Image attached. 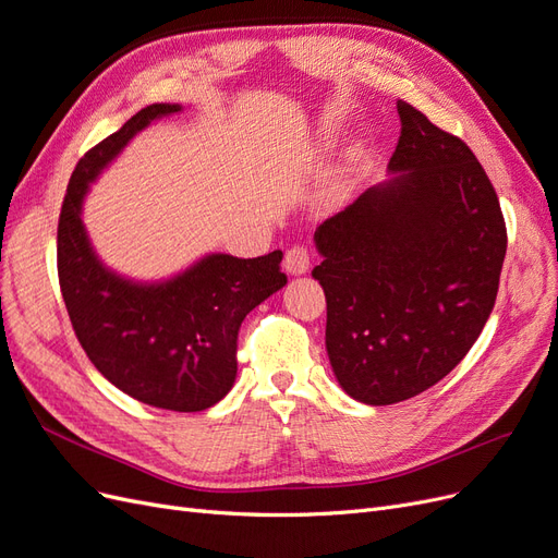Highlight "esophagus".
Masks as SVG:
<instances>
[{
  "mask_svg": "<svg viewBox=\"0 0 558 558\" xmlns=\"http://www.w3.org/2000/svg\"><path fill=\"white\" fill-rule=\"evenodd\" d=\"M310 263H312V256H310V251L305 246L289 248V253H286V258H283L286 272L293 275V277L305 275L310 269Z\"/></svg>",
  "mask_w": 558,
  "mask_h": 558,
  "instance_id": "1",
  "label": "esophagus"
}]
</instances>
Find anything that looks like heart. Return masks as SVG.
Instances as JSON below:
<instances>
[{
	"label": "heart",
	"mask_w": 558,
	"mask_h": 558,
	"mask_svg": "<svg viewBox=\"0 0 558 558\" xmlns=\"http://www.w3.org/2000/svg\"><path fill=\"white\" fill-rule=\"evenodd\" d=\"M340 197H342L340 193H332V195L328 197V202H330V205H335V202H340Z\"/></svg>",
	"instance_id": "heart-1"
}]
</instances>
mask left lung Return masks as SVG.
<instances>
[{
    "label": "left lung",
    "mask_w": 558,
    "mask_h": 558,
    "mask_svg": "<svg viewBox=\"0 0 558 558\" xmlns=\"http://www.w3.org/2000/svg\"><path fill=\"white\" fill-rule=\"evenodd\" d=\"M396 174L320 223L326 349L365 404L424 393L463 361L496 305L508 230L475 154L398 99Z\"/></svg>",
    "instance_id": "1"
}]
</instances>
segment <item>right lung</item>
<instances>
[{"instance_id": "add662e5", "label": "right lung", "mask_w": 558, "mask_h": 558, "mask_svg": "<svg viewBox=\"0 0 558 558\" xmlns=\"http://www.w3.org/2000/svg\"><path fill=\"white\" fill-rule=\"evenodd\" d=\"M177 111L181 105H150L78 160L58 223V277L74 332L99 373L150 408L202 412L238 377L242 320L286 286L283 253H209L172 279L140 283L102 265L81 221L99 172L134 134Z\"/></svg>"}]
</instances>
